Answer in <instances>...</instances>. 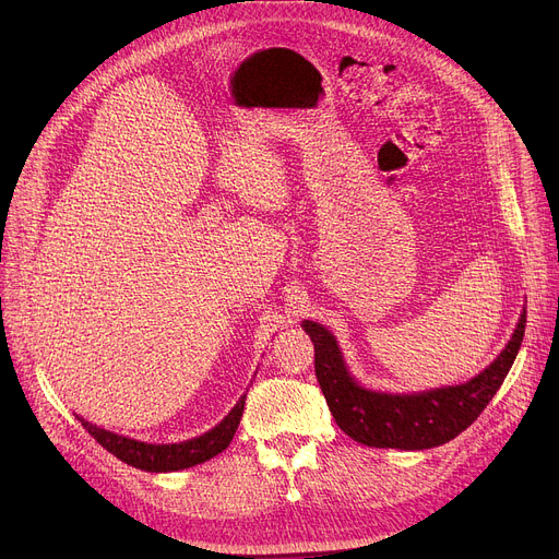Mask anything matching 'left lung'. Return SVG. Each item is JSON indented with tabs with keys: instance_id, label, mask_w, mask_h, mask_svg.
<instances>
[{
	"instance_id": "8db88e82",
	"label": "left lung",
	"mask_w": 559,
	"mask_h": 559,
	"mask_svg": "<svg viewBox=\"0 0 559 559\" xmlns=\"http://www.w3.org/2000/svg\"><path fill=\"white\" fill-rule=\"evenodd\" d=\"M314 344V373L335 424L360 444L424 451L451 442L472 426L503 385L525 333V312L503 354L464 385L419 394H385L360 388L348 376L335 337L317 321H304Z\"/></svg>"
}]
</instances>
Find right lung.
Here are the masks:
<instances>
[{"label":"right lung","mask_w":559,"mask_h":559,"mask_svg":"<svg viewBox=\"0 0 559 559\" xmlns=\"http://www.w3.org/2000/svg\"><path fill=\"white\" fill-rule=\"evenodd\" d=\"M245 401H247V394L213 430L203 432L194 439H188V442H179V444H144V442H138V439L97 428L81 417H76V419L115 457H120L122 462H127L135 468H142V472L167 474V472H179V468L201 464L205 460L215 457L217 453H222L230 444L235 430H238V426H240V419L245 413Z\"/></svg>","instance_id":"1"}]
</instances>
